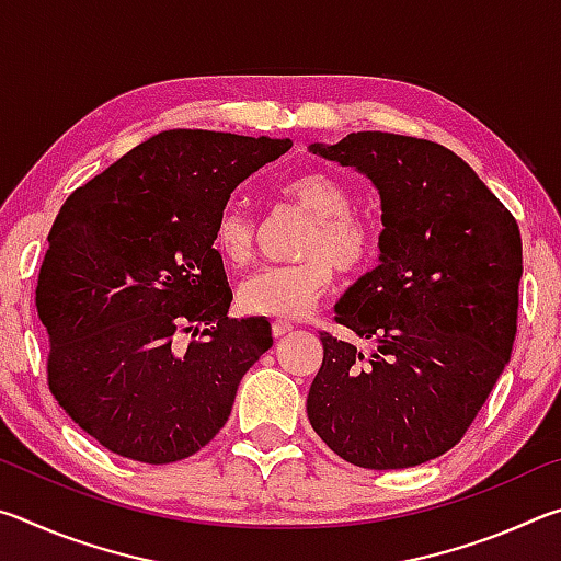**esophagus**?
Wrapping results in <instances>:
<instances>
[{
	"instance_id": "obj_1",
	"label": "esophagus",
	"mask_w": 561,
	"mask_h": 561,
	"mask_svg": "<svg viewBox=\"0 0 561 561\" xmlns=\"http://www.w3.org/2000/svg\"><path fill=\"white\" fill-rule=\"evenodd\" d=\"M289 331H291L289 321H274V324H272V336L274 339H282L284 334H289Z\"/></svg>"
}]
</instances>
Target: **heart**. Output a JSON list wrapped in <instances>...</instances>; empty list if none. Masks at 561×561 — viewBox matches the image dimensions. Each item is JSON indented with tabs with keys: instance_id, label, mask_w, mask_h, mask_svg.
Wrapping results in <instances>:
<instances>
[{
	"instance_id": "b5f03b06",
	"label": "heart",
	"mask_w": 561,
	"mask_h": 561,
	"mask_svg": "<svg viewBox=\"0 0 561 561\" xmlns=\"http://www.w3.org/2000/svg\"><path fill=\"white\" fill-rule=\"evenodd\" d=\"M279 195L311 215L297 250L301 260L254 272L242 282L240 307L257 317L299 319L334 287L336 267L356 272L371 260L374 232L351 210L348 190L321 170L289 178ZM213 244L230 267H247L257 247V220L244 207H225L215 220Z\"/></svg>"
}]
</instances>
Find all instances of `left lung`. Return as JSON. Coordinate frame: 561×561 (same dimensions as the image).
Here are the masks:
<instances>
[{"instance_id":"left-lung-1","label":"left lung","mask_w":561,"mask_h":561,"mask_svg":"<svg viewBox=\"0 0 561 561\" xmlns=\"http://www.w3.org/2000/svg\"><path fill=\"white\" fill-rule=\"evenodd\" d=\"M356 168L381 195V264L336 304L371 354L321 331L311 428L368 470L428 462L458 445L512 354L522 240L478 173L433 140L348 133L309 148Z\"/></svg>"}]
</instances>
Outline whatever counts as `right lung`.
<instances>
[{
    "mask_svg": "<svg viewBox=\"0 0 561 561\" xmlns=\"http://www.w3.org/2000/svg\"><path fill=\"white\" fill-rule=\"evenodd\" d=\"M289 148V138L163 130L66 197L36 282L46 381L103 448L165 465L227 423L272 327L227 317L215 220L244 178Z\"/></svg>",
    "mask_w": 561,
    "mask_h": 561,
    "instance_id": "right-lung-1",
    "label": "right lung"
}]
</instances>
